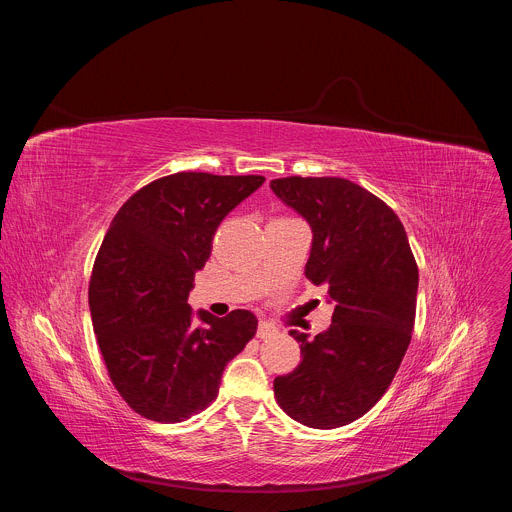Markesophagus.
I'll return each mask as SVG.
<instances>
[{
  "label": "esophagus",
  "mask_w": 512,
  "mask_h": 512,
  "mask_svg": "<svg viewBox=\"0 0 512 512\" xmlns=\"http://www.w3.org/2000/svg\"><path fill=\"white\" fill-rule=\"evenodd\" d=\"M275 332H277V328H275L271 322L261 320V322H259V328H257V338H269V336H273Z\"/></svg>",
  "instance_id": "1"
}]
</instances>
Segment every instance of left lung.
<instances>
[{"label":"left lung","mask_w":512,"mask_h":512,"mask_svg":"<svg viewBox=\"0 0 512 512\" xmlns=\"http://www.w3.org/2000/svg\"><path fill=\"white\" fill-rule=\"evenodd\" d=\"M275 196L312 229L306 277L328 285L332 324L314 340L291 330L298 367L273 381L279 407L308 427L334 429L389 389L415 324L419 271L399 216L344 178H277Z\"/></svg>","instance_id":"obj_1"}]
</instances>
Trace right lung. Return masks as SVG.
<instances>
[{
	"mask_svg": "<svg viewBox=\"0 0 512 512\" xmlns=\"http://www.w3.org/2000/svg\"><path fill=\"white\" fill-rule=\"evenodd\" d=\"M263 182L178 172L137 190L111 221L89 308L109 377L135 413L178 423L206 409L227 362L255 336L249 310H198L196 324L188 294L218 225Z\"/></svg>",
	"mask_w": 512,
	"mask_h": 512,
	"instance_id": "obj_1",
	"label": "right lung"
}]
</instances>
